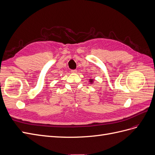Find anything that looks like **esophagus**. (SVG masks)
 Instances as JSON below:
<instances>
[{
  "label": "esophagus",
  "instance_id": "1",
  "mask_svg": "<svg viewBox=\"0 0 155 155\" xmlns=\"http://www.w3.org/2000/svg\"><path fill=\"white\" fill-rule=\"evenodd\" d=\"M71 72H72V73L76 74V73L78 72V71H77V70H71Z\"/></svg>",
  "mask_w": 155,
  "mask_h": 155
}]
</instances>
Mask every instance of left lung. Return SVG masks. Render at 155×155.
<instances>
[{"instance_id": "8db88e82", "label": "left lung", "mask_w": 155, "mask_h": 155, "mask_svg": "<svg viewBox=\"0 0 155 155\" xmlns=\"http://www.w3.org/2000/svg\"><path fill=\"white\" fill-rule=\"evenodd\" d=\"M90 79V80H89V81H90V83H92L93 81H94L93 79Z\"/></svg>"}]
</instances>
